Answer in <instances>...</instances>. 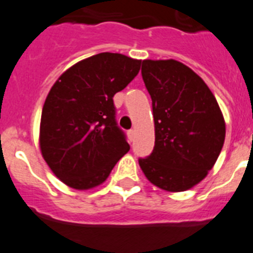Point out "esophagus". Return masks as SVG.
Listing matches in <instances>:
<instances>
[{
  "instance_id": "esophagus-1",
  "label": "esophagus",
  "mask_w": 253,
  "mask_h": 253,
  "mask_svg": "<svg viewBox=\"0 0 253 253\" xmlns=\"http://www.w3.org/2000/svg\"><path fill=\"white\" fill-rule=\"evenodd\" d=\"M135 135H136V132H135V129H129L128 131V140L131 142L133 141V139H135Z\"/></svg>"
}]
</instances>
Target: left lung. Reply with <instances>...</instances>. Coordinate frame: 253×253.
<instances>
[{
    "mask_svg": "<svg viewBox=\"0 0 253 253\" xmlns=\"http://www.w3.org/2000/svg\"><path fill=\"white\" fill-rule=\"evenodd\" d=\"M141 75L153 102L155 145L149 157L140 158V167L162 190H190L220 154L223 113L205 81L178 61L145 60Z\"/></svg>",
    "mask_w": 253,
    "mask_h": 253,
    "instance_id": "1",
    "label": "left lung"
}]
</instances>
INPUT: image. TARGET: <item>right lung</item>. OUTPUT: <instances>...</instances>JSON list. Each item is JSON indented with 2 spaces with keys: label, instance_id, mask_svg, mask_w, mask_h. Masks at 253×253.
Returning <instances> with one entry per match:
<instances>
[{
  "label": "right lung",
  "instance_id": "right-lung-1",
  "mask_svg": "<svg viewBox=\"0 0 253 253\" xmlns=\"http://www.w3.org/2000/svg\"><path fill=\"white\" fill-rule=\"evenodd\" d=\"M140 65L121 53L95 54L66 70L49 90L39 145L45 163L69 187L102 184L129 150L113 96L135 79Z\"/></svg>",
  "mask_w": 253,
  "mask_h": 253
}]
</instances>
